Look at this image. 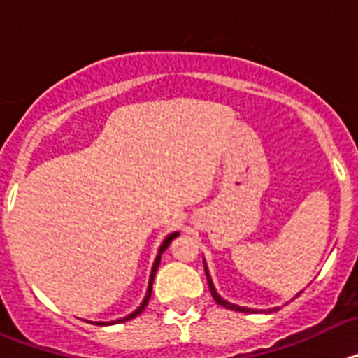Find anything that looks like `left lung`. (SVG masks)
I'll list each match as a JSON object with an SVG mask.
<instances>
[{
  "mask_svg": "<svg viewBox=\"0 0 358 358\" xmlns=\"http://www.w3.org/2000/svg\"><path fill=\"white\" fill-rule=\"evenodd\" d=\"M204 271H206L208 285H210L211 296H213V299L218 303V305H220V306H226V308H229V310H235V312H258V310H255V308H248V306L235 305V303H229V301H226L224 297H220V294L217 292V289H215V285H213V280H211V276H210V271H208L206 260H204ZM299 294H301V292H299ZM299 294H297V296H299ZM276 310H280V306H274V308H268V312H276Z\"/></svg>",
  "mask_w": 358,
  "mask_h": 358,
  "instance_id": "1",
  "label": "left lung"
}]
</instances>
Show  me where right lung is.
<instances>
[{
  "instance_id": "obj_1",
  "label": "right lung",
  "mask_w": 358,
  "mask_h": 358,
  "mask_svg": "<svg viewBox=\"0 0 358 358\" xmlns=\"http://www.w3.org/2000/svg\"><path fill=\"white\" fill-rule=\"evenodd\" d=\"M177 235H179V233H177V231H173V233H170V235L166 236V238L163 240V243H161V245H159V251H157L156 260H154V264H152V271H150V278H148L147 292H145V297H143V301H141V305L138 306V308H136L134 312H131V314H129V315H125V317L116 319V321H109V322H100V321H96V322H93V324H102V327H107V324H118V322H123V321H131V319H134L136 315H140L141 312H143L145 306H147V303H148V299H150V294H152V283H154V276H156V271H157V267H159L161 255H163L164 249L169 248L170 242H172V240L176 238Z\"/></svg>"
}]
</instances>
